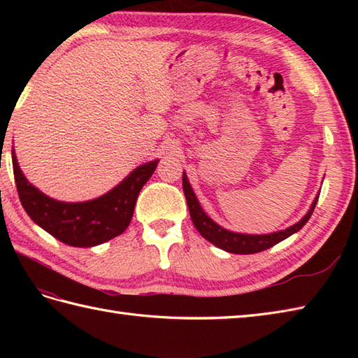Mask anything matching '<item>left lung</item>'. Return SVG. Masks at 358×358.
I'll use <instances>...</instances> for the list:
<instances>
[{
	"label": "left lung",
	"instance_id": "obj_1",
	"mask_svg": "<svg viewBox=\"0 0 358 358\" xmlns=\"http://www.w3.org/2000/svg\"><path fill=\"white\" fill-rule=\"evenodd\" d=\"M183 191H185V196L187 201L189 214H191V218H192V223L196 227V231L201 234V237L210 241L212 245H215L217 248L226 250V252L241 254V255L262 252V250L269 249L273 245H277V243L283 241L287 237H291L292 234L299 232L301 227L308 223L310 215H313L317 200H318V195H320V194H317L313 204H310L308 214L303 217L299 223H295L294 226H289L283 231L257 235V234H240V232L227 231V229H224V227L220 226L218 223H215L214 220H212L206 214V212L203 210L201 204H200L199 199H196L191 183H189L186 172H183Z\"/></svg>",
	"mask_w": 358,
	"mask_h": 358
}]
</instances>
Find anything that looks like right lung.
<instances>
[{
	"label": "right lung",
	"mask_w": 358,
	"mask_h": 358,
	"mask_svg": "<svg viewBox=\"0 0 358 358\" xmlns=\"http://www.w3.org/2000/svg\"><path fill=\"white\" fill-rule=\"evenodd\" d=\"M158 162L154 159L135 167L120 185L98 199L66 203L50 199L30 185L12 149L15 183L27 215L52 237L75 248L103 245L126 231L141 187L152 177Z\"/></svg>",
	"instance_id": "right-lung-1"
}]
</instances>
